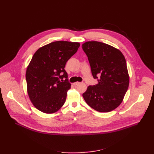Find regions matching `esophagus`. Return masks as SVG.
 <instances>
[{
    "label": "esophagus",
    "mask_w": 154,
    "mask_h": 154,
    "mask_svg": "<svg viewBox=\"0 0 154 154\" xmlns=\"http://www.w3.org/2000/svg\"><path fill=\"white\" fill-rule=\"evenodd\" d=\"M80 82H74V83H73V85H74V86H76V85H78V84H80Z\"/></svg>",
    "instance_id": "34e87169"
}]
</instances>
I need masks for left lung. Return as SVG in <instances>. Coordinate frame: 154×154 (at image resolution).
Wrapping results in <instances>:
<instances>
[{
  "label": "left lung",
  "mask_w": 154,
  "mask_h": 154,
  "mask_svg": "<svg viewBox=\"0 0 154 154\" xmlns=\"http://www.w3.org/2000/svg\"><path fill=\"white\" fill-rule=\"evenodd\" d=\"M82 49L87 56L92 76L98 82L88 87L83 98L91 108L100 112L114 110L122 102L129 85L123 54L112 46L96 41L87 42Z\"/></svg>",
  "instance_id": "1"
}]
</instances>
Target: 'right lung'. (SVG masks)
<instances>
[{
    "label": "right lung",
    "mask_w": 154,
    "mask_h": 154,
    "mask_svg": "<svg viewBox=\"0 0 154 154\" xmlns=\"http://www.w3.org/2000/svg\"><path fill=\"white\" fill-rule=\"evenodd\" d=\"M80 44L57 41L36 51L27 68L26 79L29 99L36 108L54 113L63 105L71 83L64 69Z\"/></svg>",
    "instance_id": "right-lung-1"
}]
</instances>
